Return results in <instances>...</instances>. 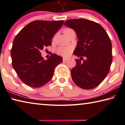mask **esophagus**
Segmentation results:
<instances>
[{"instance_id":"34e87169","label":"esophagus","mask_w":125,"mask_h":125,"mask_svg":"<svg viewBox=\"0 0 125 125\" xmlns=\"http://www.w3.org/2000/svg\"><path fill=\"white\" fill-rule=\"evenodd\" d=\"M68 60H69V59L67 58H63V61H68Z\"/></svg>"}]
</instances>
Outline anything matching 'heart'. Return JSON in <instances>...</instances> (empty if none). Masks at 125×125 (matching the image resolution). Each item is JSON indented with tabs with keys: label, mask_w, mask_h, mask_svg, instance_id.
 I'll use <instances>...</instances> for the list:
<instances>
[{
	"label": "heart",
	"mask_w": 125,
	"mask_h": 125,
	"mask_svg": "<svg viewBox=\"0 0 125 125\" xmlns=\"http://www.w3.org/2000/svg\"><path fill=\"white\" fill-rule=\"evenodd\" d=\"M72 30L71 29H66L64 30V33H67ZM73 51V48L71 46H62L60 47L57 50V52L58 54L63 57H68L71 54Z\"/></svg>",
	"instance_id": "1"
}]
</instances>
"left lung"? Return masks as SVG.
I'll list each match as a JSON object with an SVG mask.
<instances>
[{
    "label": "left lung",
    "instance_id": "obj_1",
    "mask_svg": "<svg viewBox=\"0 0 125 125\" xmlns=\"http://www.w3.org/2000/svg\"><path fill=\"white\" fill-rule=\"evenodd\" d=\"M64 25L77 35L73 54L80 58L86 57L83 62L75 60L76 65L71 70L74 83L84 89L96 87L106 77L111 65L112 44L108 35L100 24L84 19L68 20Z\"/></svg>",
    "mask_w": 125,
    "mask_h": 125
}]
</instances>
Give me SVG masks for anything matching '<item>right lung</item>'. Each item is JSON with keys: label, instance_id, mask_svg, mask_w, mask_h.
Listing matches in <instances>:
<instances>
[{"label": "right lung", "instance_id": "right-lung-1", "mask_svg": "<svg viewBox=\"0 0 125 125\" xmlns=\"http://www.w3.org/2000/svg\"><path fill=\"white\" fill-rule=\"evenodd\" d=\"M64 21L36 20L22 28L14 40L11 50L12 65L27 85L39 88L52 79L55 67L63 58L52 54L47 60L40 51L51 46L54 35Z\"/></svg>", "mask_w": 125, "mask_h": 125}]
</instances>
